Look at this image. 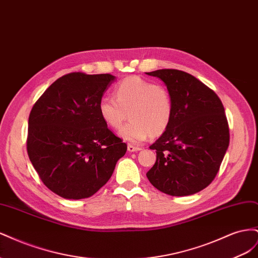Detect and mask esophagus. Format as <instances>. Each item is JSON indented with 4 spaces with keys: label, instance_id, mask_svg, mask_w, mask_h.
<instances>
[{
    "label": "esophagus",
    "instance_id": "obj_1",
    "mask_svg": "<svg viewBox=\"0 0 258 258\" xmlns=\"http://www.w3.org/2000/svg\"><path fill=\"white\" fill-rule=\"evenodd\" d=\"M127 148H128V152H130V153L138 152V151H141L142 150L141 147H138V146H135V145H132V144H128Z\"/></svg>",
    "mask_w": 258,
    "mask_h": 258
}]
</instances>
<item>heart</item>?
<instances>
[{"instance_id": "heart-1", "label": "heart", "mask_w": 258, "mask_h": 258, "mask_svg": "<svg viewBox=\"0 0 258 258\" xmlns=\"http://www.w3.org/2000/svg\"><path fill=\"white\" fill-rule=\"evenodd\" d=\"M115 97L100 99L101 118L113 129L121 127L129 115L130 121L119 136L130 143H141L151 137H159L171 123L173 101L169 90L140 76H128L115 88Z\"/></svg>"}]
</instances>
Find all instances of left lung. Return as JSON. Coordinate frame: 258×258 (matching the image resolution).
Here are the masks:
<instances>
[{"label":"left lung","mask_w":258,"mask_h":258,"mask_svg":"<svg viewBox=\"0 0 258 258\" xmlns=\"http://www.w3.org/2000/svg\"><path fill=\"white\" fill-rule=\"evenodd\" d=\"M158 77L173 101L169 128L150 146L156 162L148 181L170 196H189L211 184L229 145L222 101L196 77L173 69L146 73Z\"/></svg>","instance_id":"obj_1"}]
</instances>
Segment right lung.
Returning a JSON list of instances; mask_svg holds the SVG:
<instances>
[{
    "instance_id": "1",
    "label": "right lung",
    "mask_w": 258,
    "mask_h": 258,
    "mask_svg": "<svg viewBox=\"0 0 258 258\" xmlns=\"http://www.w3.org/2000/svg\"><path fill=\"white\" fill-rule=\"evenodd\" d=\"M111 74L61 76L40 97L29 116L27 151L46 187L66 199L92 196L112 176L127 144L99 113Z\"/></svg>"
}]
</instances>
